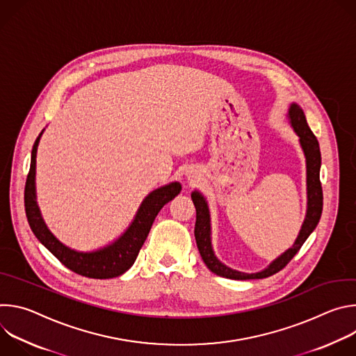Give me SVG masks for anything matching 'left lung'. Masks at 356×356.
I'll return each instance as SVG.
<instances>
[{"mask_svg": "<svg viewBox=\"0 0 356 356\" xmlns=\"http://www.w3.org/2000/svg\"><path fill=\"white\" fill-rule=\"evenodd\" d=\"M289 120L294 129V132L300 138V145L302 147L304 156H306L307 165V214L304 218L301 225L300 234L293 243L284 253L275 259L266 269L258 273H243L234 270L224 264H221L217 257L214 255V250L211 246V227H210V211L206 198L201 195L198 191L191 193V200L195 207V227H194V236L197 242V248L201 255V259L204 261L207 268L222 277L234 279V280H249V279H265L269 277L279 270H282L293 258L296 253L300 250L302 243L310 236V234L316 229L321 213H323V187L320 181V168H321V152L320 145L316 135L312 132L306 115L297 104H291L289 108Z\"/></svg>", "mask_w": 356, "mask_h": 356, "instance_id": "obj_1", "label": "left lung"}]
</instances>
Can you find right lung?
Wrapping results in <instances>:
<instances>
[{
    "instance_id": "right-lung-1",
    "label": "right lung",
    "mask_w": 356,
    "mask_h": 356,
    "mask_svg": "<svg viewBox=\"0 0 356 356\" xmlns=\"http://www.w3.org/2000/svg\"><path fill=\"white\" fill-rule=\"evenodd\" d=\"M42 132L36 138L32 155L31 168L25 184V213L29 227L35 236L72 272L91 279H111L125 273L135 262L138 253L154 224L158 213L181 190L180 183L173 181L168 186L156 188L142 201V204L128 229L111 245L94 252H77L63 245L50 232L40 216L36 204L35 191V169L36 150Z\"/></svg>"
}]
</instances>
